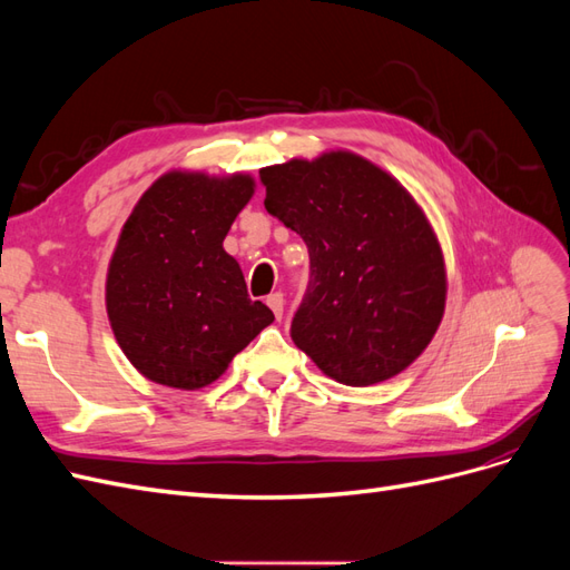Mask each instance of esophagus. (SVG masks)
Listing matches in <instances>:
<instances>
[{"mask_svg": "<svg viewBox=\"0 0 570 570\" xmlns=\"http://www.w3.org/2000/svg\"><path fill=\"white\" fill-rule=\"evenodd\" d=\"M266 304L271 306V312L275 314V318H283V312H285V297H283V292H273V295H268L266 297Z\"/></svg>", "mask_w": 570, "mask_h": 570, "instance_id": "34e87169", "label": "esophagus"}]
</instances>
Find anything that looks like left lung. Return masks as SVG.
Here are the masks:
<instances>
[{
    "instance_id": "obj_1",
    "label": "left lung",
    "mask_w": 570,
    "mask_h": 570,
    "mask_svg": "<svg viewBox=\"0 0 570 570\" xmlns=\"http://www.w3.org/2000/svg\"><path fill=\"white\" fill-rule=\"evenodd\" d=\"M266 212L308 249V285L292 316L297 347L337 383L402 373L444 314V262L419 204L350 151L258 170Z\"/></svg>"
}]
</instances>
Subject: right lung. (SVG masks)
<instances>
[{"label": "right lung", "instance_id": "1", "mask_svg": "<svg viewBox=\"0 0 570 570\" xmlns=\"http://www.w3.org/2000/svg\"><path fill=\"white\" fill-rule=\"evenodd\" d=\"M254 195L249 176L168 174L128 216L107 278V312L130 364L149 381L197 390L273 323L223 249Z\"/></svg>", "mask_w": 570, "mask_h": 570}]
</instances>
